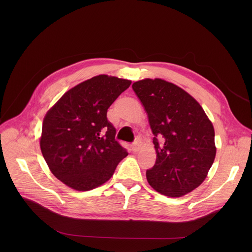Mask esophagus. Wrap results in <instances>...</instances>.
I'll list each match as a JSON object with an SVG mask.
<instances>
[{
  "mask_svg": "<svg viewBox=\"0 0 252 252\" xmlns=\"http://www.w3.org/2000/svg\"><path fill=\"white\" fill-rule=\"evenodd\" d=\"M140 138L139 137H137L136 138V140L132 143V151L133 152H137L138 150H139V148H140Z\"/></svg>",
  "mask_w": 252,
  "mask_h": 252,
  "instance_id": "1",
  "label": "esophagus"
}]
</instances>
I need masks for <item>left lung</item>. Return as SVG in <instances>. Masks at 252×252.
<instances>
[{"label": "left lung", "instance_id": "1", "mask_svg": "<svg viewBox=\"0 0 252 252\" xmlns=\"http://www.w3.org/2000/svg\"><path fill=\"white\" fill-rule=\"evenodd\" d=\"M148 114L157 152L147 170L150 186L169 196H183L205 179L217 148L214 128L201 105L186 91L161 79L133 83Z\"/></svg>", "mask_w": 252, "mask_h": 252}]
</instances>
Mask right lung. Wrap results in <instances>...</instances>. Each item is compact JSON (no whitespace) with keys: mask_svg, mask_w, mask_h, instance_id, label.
Masks as SVG:
<instances>
[{"mask_svg":"<svg viewBox=\"0 0 252 252\" xmlns=\"http://www.w3.org/2000/svg\"><path fill=\"white\" fill-rule=\"evenodd\" d=\"M130 84L94 77L67 91L47 113L41 151L52 173L70 189L86 191L101 186L127 156L106 113Z\"/></svg>","mask_w":252,"mask_h":252,"instance_id":"add662e5","label":"right lung"}]
</instances>
